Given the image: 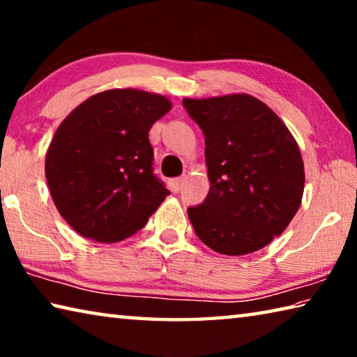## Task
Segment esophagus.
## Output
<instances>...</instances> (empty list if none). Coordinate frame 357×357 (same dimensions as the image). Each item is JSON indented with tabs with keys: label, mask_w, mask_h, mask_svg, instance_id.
I'll return each mask as SVG.
<instances>
[{
	"label": "esophagus",
	"mask_w": 357,
	"mask_h": 357,
	"mask_svg": "<svg viewBox=\"0 0 357 357\" xmlns=\"http://www.w3.org/2000/svg\"><path fill=\"white\" fill-rule=\"evenodd\" d=\"M184 184V178L179 176V178H174L170 181V189L173 193H178L181 190V187Z\"/></svg>",
	"instance_id": "esophagus-1"
}]
</instances>
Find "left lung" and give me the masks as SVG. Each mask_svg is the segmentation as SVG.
Instances as JSON below:
<instances>
[{
  "label": "left lung",
  "instance_id": "left-lung-1",
  "mask_svg": "<svg viewBox=\"0 0 357 357\" xmlns=\"http://www.w3.org/2000/svg\"><path fill=\"white\" fill-rule=\"evenodd\" d=\"M204 134L211 187L187 208L197 236L223 255H245L280 236L298 213L304 164L282 119L249 94L183 99Z\"/></svg>",
  "mask_w": 357,
  "mask_h": 357
}]
</instances>
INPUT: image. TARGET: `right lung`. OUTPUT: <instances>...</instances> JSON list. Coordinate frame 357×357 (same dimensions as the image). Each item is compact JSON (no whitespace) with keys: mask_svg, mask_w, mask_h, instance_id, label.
Returning a JSON list of instances; mask_svg holds the SVG:
<instances>
[{"mask_svg":"<svg viewBox=\"0 0 357 357\" xmlns=\"http://www.w3.org/2000/svg\"><path fill=\"white\" fill-rule=\"evenodd\" d=\"M170 108L164 96L110 89L84 100L59 126L45 178L59 214L83 238H129L170 195L154 174L149 143V129Z\"/></svg>","mask_w":357,"mask_h":357,"instance_id":"1","label":"right lung"}]
</instances>
